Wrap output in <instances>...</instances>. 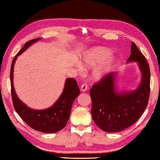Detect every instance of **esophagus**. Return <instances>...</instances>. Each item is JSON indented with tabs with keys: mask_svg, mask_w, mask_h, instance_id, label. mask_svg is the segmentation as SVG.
<instances>
[{
	"mask_svg": "<svg viewBox=\"0 0 160 160\" xmlns=\"http://www.w3.org/2000/svg\"><path fill=\"white\" fill-rule=\"evenodd\" d=\"M80 90L82 92H85L88 90V85L86 83H83V84L80 86Z\"/></svg>",
	"mask_w": 160,
	"mask_h": 160,
	"instance_id": "obj_1",
	"label": "esophagus"
}]
</instances>
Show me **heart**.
I'll use <instances>...</instances> for the list:
<instances>
[{"label":"heart","instance_id":"b5f03b06","mask_svg":"<svg viewBox=\"0 0 160 160\" xmlns=\"http://www.w3.org/2000/svg\"><path fill=\"white\" fill-rule=\"evenodd\" d=\"M110 51L102 48H94L86 53L84 57V63L86 66H93L110 56ZM113 65V60L107 59L94 71L93 77L95 79H100L110 72Z\"/></svg>","mask_w":160,"mask_h":160}]
</instances>
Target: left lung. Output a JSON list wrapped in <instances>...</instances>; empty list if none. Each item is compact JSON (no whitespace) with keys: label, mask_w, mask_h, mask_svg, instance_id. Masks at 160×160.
Here are the masks:
<instances>
[{"label":"left lung","mask_w":160,"mask_h":160,"mask_svg":"<svg viewBox=\"0 0 160 160\" xmlns=\"http://www.w3.org/2000/svg\"><path fill=\"white\" fill-rule=\"evenodd\" d=\"M137 61L142 72L139 87L131 92L119 93L115 88L116 73H108L90 90L94 122L108 132H120L132 125L147 108L150 92V70L144 55L132 42L128 62Z\"/></svg>","instance_id":"1"}]
</instances>
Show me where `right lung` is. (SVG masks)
<instances>
[{
	"mask_svg": "<svg viewBox=\"0 0 160 160\" xmlns=\"http://www.w3.org/2000/svg\"><path fill=\"white\" fill-rule=\"evenodd\" d=\"M41 38L28 41L24 47L17 53L12 61L11 68V86L13 107L25 123L34 130L45 133H54L61 130L66 125L70 118L72 103L80 95V89L74 78H68L65 81L62 95L54 105L45 110H36L29 108L21 102L15 92L12 78L13 68L17 57L23 52L30 45Z\"/></svg>",
	"mask_w": 160,
	"mask_h": 160,
	"instance_id": "right-lung-1",
	"label": "right lung"
}]
</instances>
